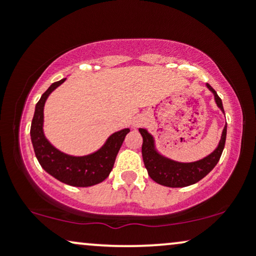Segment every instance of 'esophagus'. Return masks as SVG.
Instances as JSON below:
<instances>
[{"label":"esophagus","mask_w":256,"mask_h":256,"mask_svg":"<svg viewBox=\"0 0 256 256\" xmlns=\"http://www.w3.org/2000/svg\"><path fill=\"white\" fill-rule=\"evenodd\" d=\"M146 122V119L143 118V116H138L134 118V120H132V125H134V128H138V126H142L143 124Z\"/></svg>","instance_id":"1"}]
</instances>
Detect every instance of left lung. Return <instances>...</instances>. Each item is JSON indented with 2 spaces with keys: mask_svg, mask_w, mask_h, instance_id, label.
I'll return each instance as SVG.
<instances>
[{
  "mask_svg": "<svg viewBox=\"0 0 256 256\" xmlns=\"http://www.w3.org/2000/svg\"><path fill=\"white\" fill-rule=\"evenodd\" d=\"M207 88L212 91L216 106L224 113L222 98H219L216 91L210 84H207ZM226 128H228V126L225 124L220 142L218 146L214 149V152H210L208 156L195 161V162H178V161L165 158L155 148L154 137L146 128H140V134L143 137V162H144L149 177L154 182H156L158 184L168 188H184L188 186V185L198 183V180H201L202 178H204L208 173L212 171L218 164L225 146Z\"/></svg>",
  "mask_w": 256,
  "mask_h": 256,
  "instance_id": "left-lung-1",
  "label": "left lung"
}]
</instances>
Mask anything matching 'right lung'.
I'll return each instance as SVG.
<instances>
[{
  "label": "right lung",
  "instance_id": "1",
  "mask_svg": "<svg viewBox=\"0 0 256 256\" xmlns=\"http://www.w3.org/2000/svg\"><path fill=\"white\" fill-rule=\"evenodd\" d=\"M66 78L52 83L37 102L30 130L32 146L38 162L44 171L58 180L72 186H92L104 182L110 176L120 146L130 128L114 132L98 152L85 156H72L52 146L43 132V110L48 96Z\"/></svg>",
  "mask_w": 256,
  "mask_h": 256
}]
</instances>
